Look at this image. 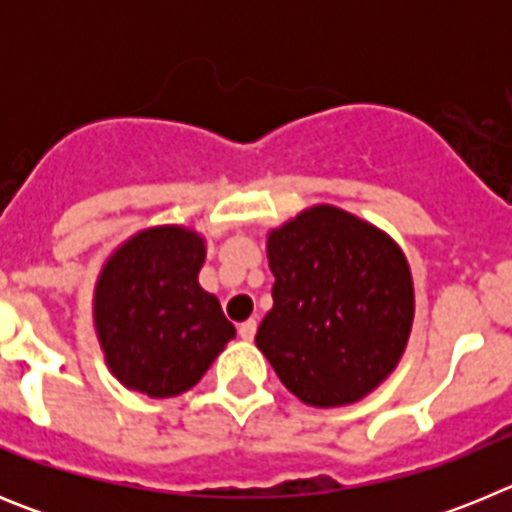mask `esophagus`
<instances>
[{
  "label": "esophagus",
  "mask_w": 512,
  "mask_h": 512,
  "mask_svg": "<svg viewBox=\"0 0 512 512\" xmlns=\"http://www.w3.org/2000/svg\"><path fill=\"white\" fill-rule=\"evenodd\" d=\"M238 336L243 338V341H251L253 336H256V320H246V323L238 325Z\"/></svg>",
  "instance_id": "34e87169"
}]
</instances>
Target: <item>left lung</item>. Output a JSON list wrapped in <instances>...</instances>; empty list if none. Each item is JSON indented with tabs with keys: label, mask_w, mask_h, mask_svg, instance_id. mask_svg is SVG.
<instances>
[{
	"label": "left lung",
	"mask_w": 512,
	"mask_h": 512,
	"mask_svg": "<svg viewBox=\"0 0 512 512\" xmlns=\"http://www.w3.org/2000/svg\"><path fill=\"white\" fill-rule=\"evenodd\" d=\"M274 307L256 346L315 408L361 400L400 361L413 325L410 266L374 225L330 205L269 235Z\"/></svg>",
	"instance_id": "left-lung-1"
}]
</instances>
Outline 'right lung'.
Listing matches in <instances>:
<instances>
[{"label":"right lung","mask_w":512,"mask_h":512,"mask_svg":"<svg viewBox=\"0 0 512 512\" xmlns=\"http://www.w3.org/2000/svg\"><path fill=\"white\" fill-rule=\"evenodd\" d=\"M205 243L176 225L130 238L102 269L94 323L112 374L148 397H174L200 382L235 338L197 274Z\"/></svg>","instance_id":"1"}]
</instances>
